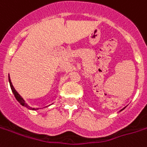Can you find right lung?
<instances>
[{
  "label": "right lung",
  "instance_id": "1",
  "mask_svg": "<svg viewBox=\"0 0 147 147\" xmlns=\"http://www.w3.org/2000/svg\"><path fill=\"white\" fill-rule=\"evenodd\" d=\"M9 84H10V88H11V90H12V92H13V95H14V97H15V98L17 99V101H18L19 103L21 104L22 106H23V107H27V108H29V109H32V110H36V109L35 108H31L29 106H28V104L25 103V102H24V100L23 99V98L19 95V94H18V92L14 89V88H13V84H12V83H11V80H10V79H9Z\"/></svg>",
  "mask_w": 147,
  "mask_h": 147
}]
</instances>
